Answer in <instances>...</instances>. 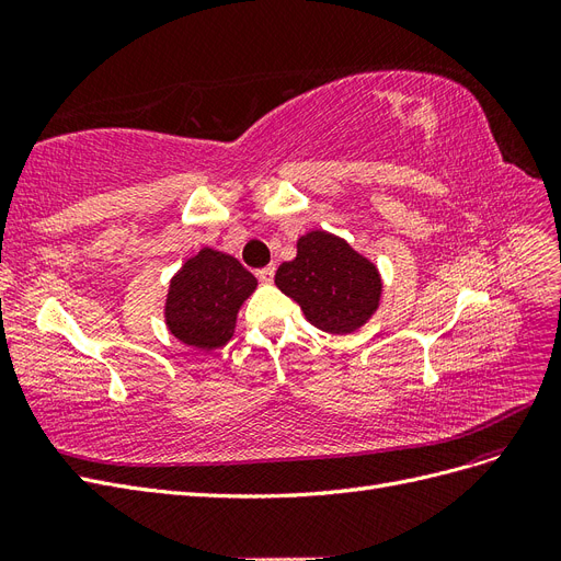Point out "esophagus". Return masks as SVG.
Masks as SVG:
<instances>
[{"label": "esophagus", "instance_id": "34e87169", "mask_svg": "<svg viewBox=\"0 0 561 561\" xmlns=\"http://www.w3.org/2000/svg\"><path fill=\"white\" fill-rule=\"evenodd\" d=\"M274 276H276V268H274V266H264V268L257 271V278H260V283H264V285L274 283Z\"/></svg>", "mask_w": 561, "mask_h": 561}]
</instances>
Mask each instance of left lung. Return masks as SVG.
Masks as SVG:
<instances>
[{
	"instance_id": "left-lung-1",
	"label": "left lung",
	"mask_w": 561,
	"mask_h": 561,
	"mask_svg": "<svg viewBox=\"0 0 561 561\" xmlns=\"http://www.w3.org/2000/svg\"><path fill=\"white\" fill-rule=\"evenodd\" d=\"M276 287L295 299L313 328L351 334L379 311V266L342 236L311 229L297 239V257L276 271Z\"/></svg>"
}]
</instances>
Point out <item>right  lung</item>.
<instances>
[{
	"instance_id": "add662e5",
	"label": "right lung",
	"mask_w": 561,
	"mask_h": 561,
	"mask_svg": "<svg viewBox=\"0 0 561 561\" xmlns=\"http://www.w3.org/2000/svg\"><path fill=\"white\" fill-rule=\"evenodd\" d=\"M254 290L257 278L233 254L203 245L168 283L165 328L190 348L203 353L222 348L236 332L243 301Z\"/></svg>"
}]
</instances>
